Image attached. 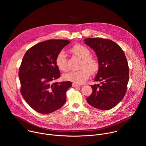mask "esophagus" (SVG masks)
I'll return each mask as SVG.
<instances>
[{
	"label": "esophagus",
	"instance_id": "1",
	"mask_svg": "<svg viewBox=\"0 0 146 146\" xmlns=\"http://www.w3.org/2000/svg\"><path fill=\"white\" fill-rule=\"evenodd\" d=\"M72 86L73 87H80L81 85L78 84H76V83H72Z\"/></svg>",
	"mask_w": 146,
	"mask_h": 146
}]
</instances>
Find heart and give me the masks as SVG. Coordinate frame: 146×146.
<instances>
[{"instance_id":"heart-1","label":"heart","mask_w":146,"mask_h":146,"mask_svg":"<svg viewBox=\"0 0 146 146\" xmlns=\"http://www.w3.org/2000/svg\"><path fill=\"white\" fill-rule=\"evenodd\" d=\"M70 51L82 59L80 68L78 71H70L63 75V78L76 84H82L86 81L91 74L96 73L99 70V64L97 59L91 57L90 50L81 44H76ZM55 64L58 68L62 71L68 69V59L64 50L60 51L55 58Z\"/></svg>"}]
</instances>
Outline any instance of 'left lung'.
Instances as JSON below:
<instances>
[{
	"mask_svg": "<svg viewBox=\"0 0 146 146\" xmlns=\"http://www.w3.org/2000/svg\"><path fill=\"white\" fill-rule=\"evenodd\" d=\"M84 41L98 58L99 68L94 81H100V84L91 86L93 91L87 101L96 109L110 110L126 94L129 76L127 59L122 49L111 40L90 37Z\"/></svg>",
	"mask_w": 146,
	"mask_h": 146,
	"instance_id": "left-lung-1",
	"label": "left lung"
}]
</instances>
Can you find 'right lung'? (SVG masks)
Returning <instances> with one entry per match:
<instances>
[{"label":"right lung","instance_id":"1","mask_svg":"<svg viewBox=\"0 0 146 146\" xmlns=\"http://www.w3.org/2000/svg\"><path fill=\"white\" fill-rule=\"evenodd\" d=\"M69 43L68 40H48L32 46L24 56L18 72L20 91L28 105L39 113H52L66 102L72 82H54L60 76L55 58Z\"/></svg>","mask_w":146,"mask_h":146}]
</instances>
